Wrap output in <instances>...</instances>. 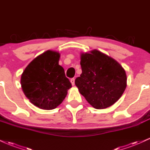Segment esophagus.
<instances>
[{
  "instance_id": "34e87169",
  "label": "esophagus",
  "mask_w": 150,
  "mask_h": 150,
  "mask_svg": "<svg viewBox=\"0 0 150 150\" xmlns=\"http://www.w3.org/2000/svg\"><path fill=\"white\" fill-rule=\"evenodd\" d=\"M70 82L71 83V84H72V86H74L75 84V79H71V80H70Z\"/></svg>"
}]
</instances>
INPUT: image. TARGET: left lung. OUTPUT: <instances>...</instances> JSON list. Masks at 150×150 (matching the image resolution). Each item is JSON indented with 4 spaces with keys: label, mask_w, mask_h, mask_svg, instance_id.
Instances as JSON below:
<instances>
[{
    "label": "left lung",
    "mask_w": 150,
    "mask_h": 150,
    "mask_svg": "<svg viewBox=\"0 0 150 150\" xmlns=\"http://www.w3.org/2000/svg\"><path fill=\"white\" fill-rule=\"evenodd\" d=\"M82 73L76 79L79 92L91 106L102 110L112 106L124 93L127 76L114 58L96 50L81 54Z\"/></svg>",
    "instance_id": "8db88e82"
}]
</instances>
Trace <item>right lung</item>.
I'll return each mask as SVG.
<instances>
[{"instance_id":"1","label":"right lung","mask_w":150,"mask_h":150,"mask_svg":"<svg viewBox=\"0 0 150 150\" xmlns=\"http://www.w3.org/2000/svg\"><path fill=\"white\" fill-rule=\"evenodd\" d=\"M60 54L48 50L33 59L23 71L21 86L33 105L45 110L55 109L71 88L64 69L59 65Z\"/></svg>"}]
</instances>
